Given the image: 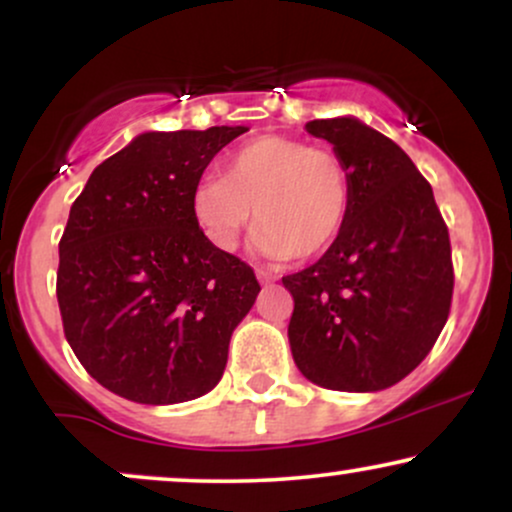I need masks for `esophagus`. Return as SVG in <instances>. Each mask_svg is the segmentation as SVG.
I'll list each match as a JSON object with an SVG mask.
<instances>
[{"instance_id": "1", "label": "esophagus", "mask_w": 512, "mask_h": 512, "mask_svg": "<svg viewBox=\"0 0 512 512\" xmlns=\"http://www.w3.org/2000/svg\"><path fill=\"white\" fill-rule=\"evenodd\" d=\"M257 279H260V284H272V281H276V274L264 272V269H257Z\"/></svg>"}]
</instances>
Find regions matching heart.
Instances as JSON below:
<instances>
[{
  "mask_svg": "<svg viewBox=\"0 0 512 512\" xmlns=\"http://www.w3.org/2000/svg\"><path fill=\"white\" fill-rule=\"evenodd\" d=\"M349 209L351 178L342 158L276 134L240 146L221 180L204 182L195 195V216L216 248L236 250L255 219V250L272 260L325 252Z\"/></svg>",
  "mask_w": 512,
  "mask_h": 512,
  "instance_id": "1",
  "label": "heart"
}]
</instances>
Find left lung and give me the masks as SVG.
<instances>
[{
    "mask_svg": "<svg viewBox=\"0 0 512 512\" xmlns=\"http://www.w3.org/2000/svg\"><path fill=\"white\" fill-rule=\"evenodd\" d=\"M305 129L349 168L351 209L330 250L281 279L293 296V361L327 390H385L424 361L448 322V226L428 180L385 134L356 117Z\"/></svg>",
    "mask_w": 512,
    "mask_h": 512,
    "instance_id": "1",
    "label": "left lung"
}]
</instances>
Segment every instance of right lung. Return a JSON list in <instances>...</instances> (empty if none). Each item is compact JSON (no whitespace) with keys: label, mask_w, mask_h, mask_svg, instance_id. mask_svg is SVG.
<instances>
[{"label":"right lung","mask_w":512,"mask_h":512,"mask_svg":"<svg viewBox=\"0 0 512 512\" xmlns=\"http://www.w3.org/2000/svg\"><path fill=\"white\" fill-rule=\"evenodd\" d=\"M248 127L144 132L91 173L60 240L64 337L93 380L178 404L221 380L260 284L195 216L204 168Z\"/></svg>","instance_id":"1"}]
</instances>
